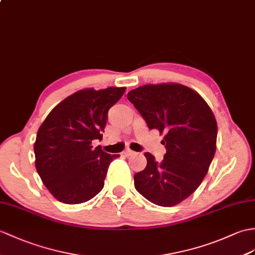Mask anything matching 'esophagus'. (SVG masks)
<instances>
[{"label": "esophagus", "instance_id": "obj_1", "mask_svg": "<svg viewBox=\"0 0 255 255\" xmlns=\"http://www.w3.org/2000/svg\"><path fill=\"white\" fill-rule=\"evenodd\" d=\"M124 154H125L126 156H131V155H134V154H135V152L131 151L130 149H127V150L124 151Z\"/></svg>", "mask_w": 255, "mask_h": 255}]
</instances>
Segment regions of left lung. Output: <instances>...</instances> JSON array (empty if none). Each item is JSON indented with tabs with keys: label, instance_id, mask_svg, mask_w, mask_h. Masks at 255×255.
Returning a JSON list of instances; mask_svg holds the SVG:
<instances>
[{
	"label": "left lung",
	"instance_id": "obj_1",
	"mask_svg": "<svg viewBox=\"0 0 255 255\" xmlns=\"http://www.w3.org/2000/svg\"><path fill=\"white\" fill-rule=\"evenodd\" d=\"M127 98L149 129L165 133L166 149L162 162L144 153L146 167L133 177L135 190L159 206L178 204L197 190L214 157L213 112L200 94L178 84L145 85L129 91Z\"/></svg>",
	"mask_w": 255,
	"mask_h": 255
}]
</instances>
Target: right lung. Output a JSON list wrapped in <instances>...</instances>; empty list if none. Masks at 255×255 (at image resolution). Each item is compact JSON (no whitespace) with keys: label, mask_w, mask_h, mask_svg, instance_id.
<instances>
[{"label":"right lung","mask_w":255,"mask_h":255,"mask_svg":"<svg viewBox=\"0 0 255 255\" xmlns=\"http://www.w3.org/2000/svg\"><path fill=\"white\" fill-rule=\"evenodd\" d=\"M126 88L85 89L57 104L40 126L34 142L35 168L53 197L65 204L87 202L102 190L111 162L93 140L108 122L109 110Z\"/></svg>","instance_id":"add662e5"}]
</instances>
